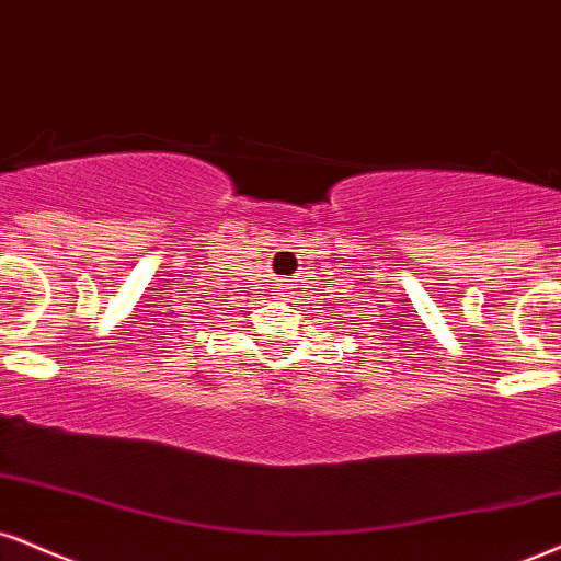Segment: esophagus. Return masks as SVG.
Masks as SVG:
<instances>
[{
	"mask_svg": "<svg viewBox=\"0 0 561 561\" xmlns=\"http://www.w3.org/2000/svg\"><path fill=\"white\" fill-rule=\"evenodd\" d=\"M282 295H287V293H282Z\"/></svg>",
	"mask_w": 561,
	"mask_h": 561,
	"instance_id": "34e87169",
	"label": "esophagus"
}]
</instances>
